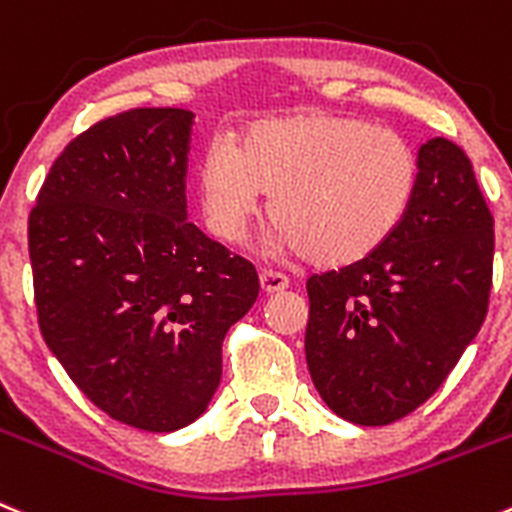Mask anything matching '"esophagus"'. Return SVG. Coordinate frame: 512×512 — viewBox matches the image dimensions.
<instances>
[{"instance_id": "34e87169", "label": "esophagus", "mask_w": 512, "mask_h": 512, "mask_svg": "<svg viewBox=\"0 0 512 512\" xmlns=\"http://www.w3.org/2000/svg\"><path fill=\"white\" fill-rule=\"evenodd\" d=\"M288 278L285 275H280V272H272V270H262L260 272V288L265 295H272V293H283L285 288H288Z\"/></svg>"}]
</instances>
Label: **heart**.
<instances>
[{
  "label": "heart",
  "mask_w": 512,
  "mask_h": 512,
  "mask_svg": "<svg viewBox=\"0 0 512 512\" xmlns=\"http://www.w3.org/2000/svg\"><path fill=\"white\" fill-rule=\"evenodd\" d=\"M419 161L407 138L336 113L255 121L232 143L207 148L197 194L209 232L245 240L262 199L272 242L321 267H348L391 240L417 191Z\"/></svg>",
  "instance_id": "1"
}]
</instances>
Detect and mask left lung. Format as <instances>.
Masks as SVG:
<instances>
[{
  "mask_svg": "<svg viewBox=\"0 0 512 512\" xmlns=\"http://www.w3.org/2000/svg\"><path fill=\"white\" fill-rule=\"evenodd\" d=\"M417 161V191L391 240L305 285L310 379L338 417L361 427L424 404L477 336L490 300L493 214L470 159L429 138Z\"/></svg>",
  "mask_w": 512,
  "mask_h": 512,
  "instance_id": "obj_1",
  "label": "left lung"
}]
</instances>
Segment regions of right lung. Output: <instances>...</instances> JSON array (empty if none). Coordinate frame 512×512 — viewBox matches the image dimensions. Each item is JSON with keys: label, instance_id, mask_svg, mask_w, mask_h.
<instances>
[{"label": "right lung", "instance_id": "obj_1", "mask_svg": "<svg viewBox=\"0 0 512 512\" xmlns=\"http://www.w3.org/2000/svg\"><path fill=\"white\" fill-rule=\"evenodd\" d=\"M194 113L136 108L65 146L30 212L40 331L108 417L174 432L207 412L255 267L186 222Z\"/></svg>", "mask_w": 512, "mask_h": 512}]
</instances>
